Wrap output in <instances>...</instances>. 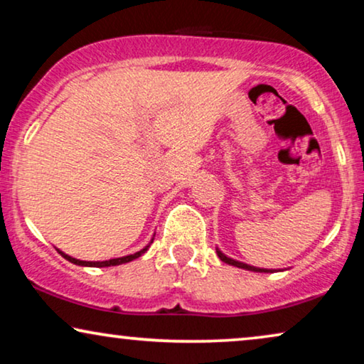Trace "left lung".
Segmentation results:
<instances>
[{
  "mask_svg": "<svg viewBox=\"0 0 364 364\" xmlns=\"http://www.w3.org/2000/svg\"><path fill=\"white\" fill-rule=\"evenodd\" d=\"M217 255H218V258H220L222 262L228 263V265H233V267L243 268V270H250V272H272V270H267V268H257V267H250V265H247V263H242V262H237V260H233V258H228L227 255H223V253H222L220 250H218V248H217Z\"/></svg>",
  "mask_w": 364,
  "mask_h": 364,
  "instance_id": "left-lung-1",
  "label": "left lung"
}]
</instances>
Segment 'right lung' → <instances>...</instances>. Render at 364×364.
Here are the masks:
<instances>
[{"mask_svg":"<svg viewBox=\"0 0 364 364\" xmlns=\"http://www.w3.org/2000/svg\"><path fill=\"white\" fill-rule=\"evenodd\" d=\"M152 240H154V238H152ZM151 243H152V242H151ZM147 248H149V245H147L146 248H142L141 252L132 253V255H126V257H121V258H112V260H104V262H84V260H77V258L69 257V255H66V253L61 252V250H58V252L61 253V255H63L64 258H66V260L74 263V265H81V267H116V265H122V263H127V262L136 260V258L141 257L142 253L147 252Z\"/></svg>","mask_w":364,"mask_h":364,"instance_id":"obj_1","label":"right lung"}]
</instances>
